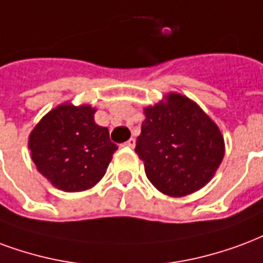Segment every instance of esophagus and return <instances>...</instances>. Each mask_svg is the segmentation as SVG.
<instances>
[{"label": "esophagus", "mask_w": 263, "mask_h": 263, "mask_svg": "<svg viewBox=\"0 0 263 263\" xmlns=\"http://www.w3.org/2000/svg\"><path fill=\"white\" fill-rule=\"evenodd\" d=\"M135 143H137V142H135V139H134V138H131V139H128V141L125 142V146H128V147H135Z\"/></svg>", "instance_id": "34e87169"}]
</instances>
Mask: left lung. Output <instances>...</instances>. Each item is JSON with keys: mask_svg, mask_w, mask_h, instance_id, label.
Returning <instances> with one entry per match:
<instances>
[{"mask_svg": "<svg viewBox=\"0 0 263 263\" xmlns=\"http://www.w3.org/2000/svg\"><path fill=\"white\" fill-rule=\"evenodd\" d=\"M135 152L147 180L168 196H185L205 186L224 156L219 126L196 103L168 93L145 108Z\"/></svg>", "mask_w": 263, "mask_h": 263, "instance_id": "obj_1", "label": "left lung"}]
</instances>
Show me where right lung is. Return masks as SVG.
Here are the masks:
<instances>
[{"mask_svg":"<svg viewBox=\"0 0 263 263\" xmlns=\"http://www.w3.org/2000/svg\"><path fill=\"white\" fill-rule=\"evenodd\" d=\"M89 104L69 103L43 117L29 137V149L37 170L65 192L92 188L106 174L114 152L106 126L95 122Z\"/></svg>","mask_w":263,"mask_h":263,"instance_id":"add662e5","label":"right lung"}]
</instances>
